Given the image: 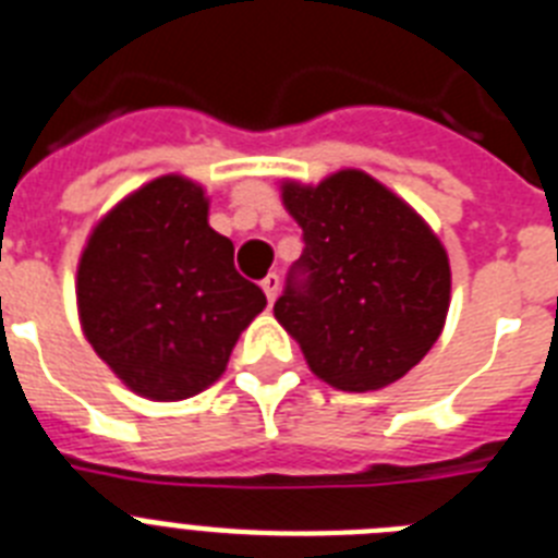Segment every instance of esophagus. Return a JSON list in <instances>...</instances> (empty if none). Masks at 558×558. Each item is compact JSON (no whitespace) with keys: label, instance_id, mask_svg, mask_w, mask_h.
Listing matches in <instances>:
<instances>
[{"label":"esophagus","instance_id":"34e87169","mask_svg":"<svg viewBox=\"0 0 558 558\" xmlns=\"http://www.w3.org/2000/svg\"><path fill=\"white\" fill-rule=\"evenodd\" d=\"M279 288H282V279H279V274H268L265 279H262V290H265L268 302H276V296H279Z\"/></svg>","mask_w":558,"mask_h":558}]
</instances>
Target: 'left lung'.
I'll use <instances>...</instances> for the list:
<instances>
[{
  "label": "left lung",
  "instance_id": "left-lung-1",
  "mask_svg": "<svg viewBox=\"0 0 558 558\" xmlns=\"http://www.w3.org/2000/svg\"><path fill=\"white\" fill-rule=\"evenodd\" d=\"M302 228L274 313L311 371L351 393L379 390L418 365L450 305V265L434 230L362 170L322 185L284 182Z\"/></svg>",
  "mask_w": 558,
  "mask_h": 558
}]
</instances>
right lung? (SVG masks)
<instances>
[{"label":"right lung","instance_id":"add662e5","mask_svg":"<svg viewBox=\"0 0 558 558\" xmlns=\"http://www.w3.org/2000/svg\"><path fill=\"white\" fill-rule=\"evenodd\" d=\"M76 299L99 359L156 402L214 385L239 333L268 305L233 268V242L207 225L202 187L182 177L147 182L96 225Z\"/></svg>","mask_w":558,"mask_h":558}]
</instances>
